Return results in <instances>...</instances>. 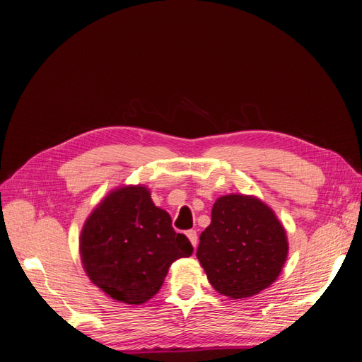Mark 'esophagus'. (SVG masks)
<instances>
[{
  "mask_svg": "<svg viewBox=\"0 0 362 362\" xmlns=\"http://www.w3.org/2000/svg\"><path fill=\"white\" fill-rule=\"evenodd\" d=\"M187 237H189L193 247L198 246V234H196V231H193V229H192V231H187Z\"/></svg>",
  "mask_w": 362,
  "mask_h": 362,
  "instance_id": "1",
  "label": "esophagus"
}]
</instances>
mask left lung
Instances as JSON below:
<instances>
[{
  "instance_id": "obj_1",
  "label": "left lung",
  "mask_w": 362,
  "mask_h": 362,
  "mask_svg": "<svg viewBox=\"0 0 362 362\" xmlns=\"http://www.w3.org/2000/svg\"><path fill=\"white\" fill-rule=\"evenodd\" d=\"M199 240L196 257L213 288L229 299L270 287L288 255L286 228L267 204L250 194L217 198Z\"/></svg>"
}]
</instances>
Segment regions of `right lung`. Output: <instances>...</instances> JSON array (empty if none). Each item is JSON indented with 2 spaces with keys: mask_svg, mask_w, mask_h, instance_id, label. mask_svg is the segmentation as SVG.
I'll list each match as a JSON object with an SVG mask.
<instances>
[{
  "mask_svg": "<svg viewBox=\"0 0 362 362\" xmlns=\"http://www.w3.org/2000/svg\"><path fill=\"white\" fill-rule=\"evenodd\" d=\"M192 252L189 238L175 233L169 213L156 206L141 184L108 193L80 234L86 275L108 298L127 305L154 298L172 262Z\"/></svg>",
  "mask_w": 362,
  "mask_h": 362,
  "instance_id": "add662e5",
  "label": "right lung"
}]
</instances>
